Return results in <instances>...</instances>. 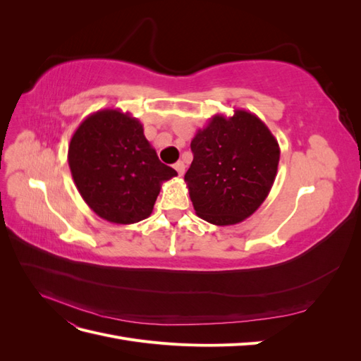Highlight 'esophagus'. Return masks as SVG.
Listing matches in <instances>:
<instances>
[{
	"label": "esophagus",
	"instance_id": "esophagus-1",
	"mask_svg": "<svg viewBox=\"0 0 361 361\" xmlns=\"http://www.w3.org/2000/svg\"><path fill=\"white\" fill-rule=\"evenodd\" d=\"M174 169H176V171L179 173V176H182V174L185 173V164L182 161H178L176 164H174Z\"/></svg>",
	"mask_w": 361,
	"mask_h": 361
}]
</instances>
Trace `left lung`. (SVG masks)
I'll list each match as a JSON object with an SVG mask.
<instances>
[{
  "label": "left lung",
  "mask_w": 361,
  "mask_h": 361,
  "mask_svg": "<svg viewBox=\"0 0 361 361\" xmlns=\"http://www.w3.org/2000/svg\"><path fill=\"white\" fill-rule=\"evenodd\" d=\"M194 159L185 174L194 211L215 226L253 215L277 176L280 147L268 126L250 111L215 114L191 140Z\"/></svg>",
  "instance_id": "obj_1"
}]
</instances>
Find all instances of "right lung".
Here are the masks:
<instances>
[{
  "mask_svg": "<svg viewBox=\"0 0 361 361\" xmlns=\"http://www.w3.org/2000/svg\"><path fill=\"white\" fill-rule=\"evenodd\" d=\"M68 161L84 202L113 224L150 216L161 185L178 176L158 159L140 120L117 108L82 120L71 138Z\"/></svg>",
  "mask_w": 361,
  "mask_h": 361,
  "instance_id": "add662e5",
  "label": "right lung"
}]
</instances>
